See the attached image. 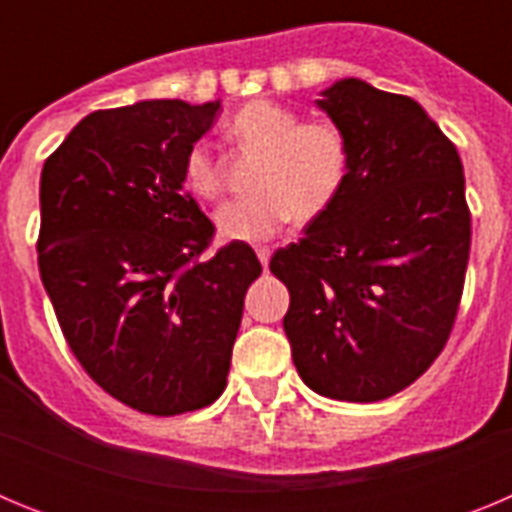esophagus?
<instances>
[{
  "instance_id": "obj_1",
  "label": "esophagus",
  "mask_w": 512,
  "mask_h": 512,
  "mask_svg": "<svg viewBox=\"0 0 512 512\" xmlns=\"http://www.w3.org/2000/svg\"><path fill=\"white\" fill-rule=\"evenodd\" d=\"M256 256H259V261H261V266H269V259H271V248L269 246H259L256 248Z\"/></svg>"
}]
</instances>
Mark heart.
Listing matches in <instances>:
<instances>
[{"label":"heart","instance_id":"b5f03b06","mask_svg":"<svg viewBox=\"0 0 512 512\" xmlns=\"http://www.w3.org/2000/svg\"><path fill=\"white\" fill-rule=\"evenodd\" d=\"M228 135L243 151L259 153L251 176V197L225 202L215 212V228L225 241H269L289 217L310 223L338 197L348 171V143L338 125L300 122L282 104L248 102L228 122ZM184 187L215 200L223 192V171L207 143H192L182 161Z\"/></svg>","mask_w":512,"mask_h":512}]
</instances>
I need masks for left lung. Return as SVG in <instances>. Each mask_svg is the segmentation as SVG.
<instances>
[{
    "label": "left lung",
    "mask_w": 512,
    "mask_h": 512,
    "mask_svg": "<svg viewBox=\"0 0 512 512\" xmlns=\"http://www.w3.org/2000/svg\"><path fill=\"white\" fill-rule=\"evenodd\" d=\"M348 143L333 205L271 256L284 333L318 395L377 402L438 359L459 312L472 217L456 146L415 99L341 79L318 99Z\"/></svg>",
    "instance_id": "left-lung-1"
}]
</instances>
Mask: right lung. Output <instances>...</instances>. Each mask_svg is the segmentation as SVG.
<instances>
[{
  "label": "right lung",
  "mask_w": 512,
  "mask_h": 512,
  "mask_svg": "<svg viewBox=\"0 0 512 512\" xmlns=\"http://www.w3.org/2000/svg\"><path fill=\"white\" fill-rule=\"evenodd\" d=\"M220 102L151 99L99 110L40 174V279L63 338L107 395L146 415L212 405L228 384L248 243L215 256V225L184 192L182 161Z\"/></svg>",
  "instance_id": "obj_1"
}]
</instances>
